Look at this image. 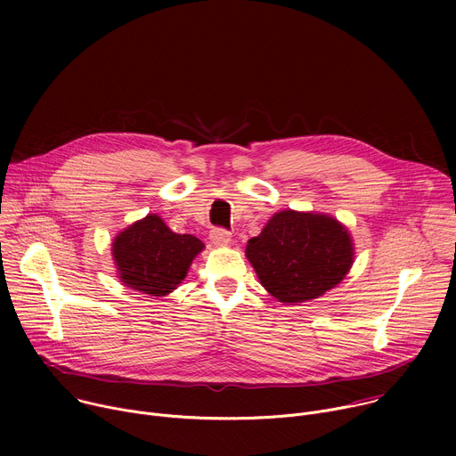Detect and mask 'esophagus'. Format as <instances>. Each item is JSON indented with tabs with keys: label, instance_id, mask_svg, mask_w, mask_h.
<instances>
[{
	"label": "esophagus",
	"instance_id": "obj_1",
	"mask_svg": "<svg viewBox=\"0 0 456 456\" xmlns=\"http://www.w3.org/2000/svg\"><path fill=\"white\" fill-rule=\"evenodd\" d=\"M209 238H211V241H213L215 245H218V247H225V245H229V243L232 241L231 232L225 231V229H213L211 234H209Z\"/></svg>",
	"mask_w": 456,
	"mask_h": 456
}]
</instances>
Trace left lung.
Here are the masks:
<instances>
[{"label":"left lung","instance_id":"obj_1","mask_svg":"<svg viewBox=\"0 0 456 456\" xmlns=\"http://www.w3.org/2000/svg\"><path fill=\"white\" fill-rule=\"evenodd\" d=\"M245 256L271 296L297 305L338 287L354 265L355 247L338 218L285 209L247 241Z\"/></svg>","mask_w":456,"mask_h":456}]
</instances>
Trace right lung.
I'll list each match as a JSON object with an SVG mask.
<instances>
[{"mask_svg": "<svg viewBox=\"0 0 456 456\" xmlns=\"http://www.w3.org/2000/svg\"><path fill=\"white\" fill-rule=\"evenodd\" d=\"M204 247L197 236L173 232L151 213L113 238L111 257L124 287L160 297L183 281L192 259Z\"/></svg>", "mask_w": 456, "mask_h": 456, "instance_id": "add662e5", "label": "right lung"}]
</instances>
